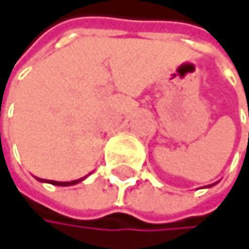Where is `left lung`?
I'll return each mask as SVG.
<instances>
[{
	"label": "left lung",
	"instance_id": "8db88e82",
	"mask_svg": "<svg viewBox=\"0 0 249 249\" xmlns=\"http://www.w3.org/2000/svg\"><path fill=\"white\" fill-rule=\"evenodd\" d=\"M248 115H249V113H248ZM214 184H215V183H214ZM214 184H208L207 187H211V186H214Z\"/></svg>",
	"mask_w": 249,
	"mask_h": 249
}]
</instances>
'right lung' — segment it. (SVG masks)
<instances>
[{"mask_svg":"<svg viewBox=\"0 0 249 249\" xmlns=\"http://www.w3.org/2000/svg\"><path fill=\"white\" fill-rule=\"evenodd\" d=\"M84 178H87V176H85V177H82V178H78V180H72V181H54V180H42V178H38V177H36V180H39V181H45V183L54 184V186H73V184H76V183L82 181Z\"/></svg>","mask_w":249,"mask_h":249,"instance_id":"obj_1","label":"right lung"}]
</instances>
